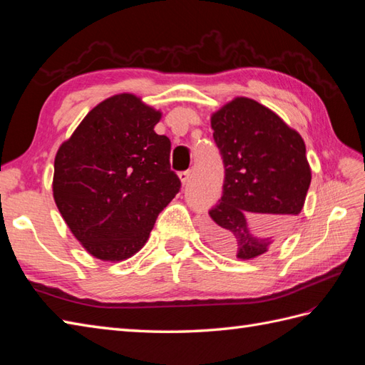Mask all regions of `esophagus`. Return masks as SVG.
Wrapping results in <instances>:
<instances>
[{
  "label": "esophagus",
  "instance_id": "1",
  "mask_svg": "<svg viewBox=\"0 0 365 365\" xmlns=\"http://www.w3.org/2000/svg\"><path fill=\"white\" fill-rule=\"evenodd\" d=\"M178 178H180L182 185H188L190 178H191V173H190V170H183V173L178 174Z\"/></svg>",
  "mask_w": 365,
  "mask_h": 365
}]
</instances>
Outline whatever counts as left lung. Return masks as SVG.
Listing matches in <instances>:
<instances>
[{"label": "left lung", "instance_id": "1", "mask_svg": "<svg viewBox=\"0 0 365 365\" xmlns=\"http://www.w3.org/2000/svg\"><path fill=\"white\" fill-rule=\"evenodd\" d=\"M212 128L226 177L205 234L220 251L250 260L281 243L304 207L312 178L306 144L276 113L247 97L213 113Z\"/></svg>", "mask_w": 365, "mask_h": 365}]
</instances>
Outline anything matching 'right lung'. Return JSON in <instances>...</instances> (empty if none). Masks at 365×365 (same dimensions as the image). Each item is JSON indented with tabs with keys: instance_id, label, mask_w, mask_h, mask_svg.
Wrapping results in <instances>:
<instances>
[{
	"instance_id": "1",
	"label": "right lung",
	"mask_w": 365,
	"mask_h": 365,
	"mask_svg": "<svg viewBox=\"0 0 365 365\" xmlns=\"http://www.w3.org/2000/svg\"><path fill=\"white\" fill-rule=\"evenodd\" d=\"M161 113L133 94L103 100L61 144L53 197L81 246L122 262L149 240L157 216L180 190L170 141L155 133Z\"/></svg>"
}]
</instances>
